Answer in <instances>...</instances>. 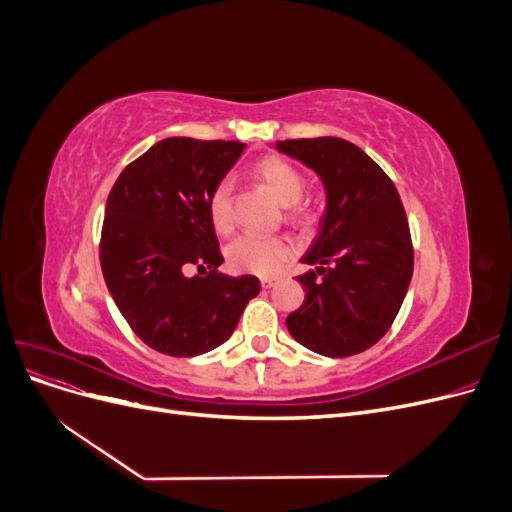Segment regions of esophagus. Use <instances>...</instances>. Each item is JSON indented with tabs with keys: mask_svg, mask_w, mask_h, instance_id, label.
<instances>
[{
	"mask_svg": "<svg viewBox=\"0 0 512 512\" xmlns=\"http://www.w3.org/2000/svg\"><path fill=\"white\" fill-rule=\"evenodd\" d=\"M275 282H277L275 277H262V280H260V286H262V288H273V286H275Z\"/></svg>",
	"mask_w": 512,
	"mask_h": 512,
	"instance_id": "obj_1",
	"label": "esophagus"
}]
</instances>
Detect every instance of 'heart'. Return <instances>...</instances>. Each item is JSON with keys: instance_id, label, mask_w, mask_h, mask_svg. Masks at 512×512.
<instances>
[{"instance_id": "1", "label": "heart", "mask_w": 512, "mask_h": 512, "mask_svg": "<svg viewBox=\"0 0 512 512\" xmlns=\"http://www.w3.org/2000/svg\"><path fill=\"white\" fill-rule=\"evenodd\" d=\"M256 177L284 207H294L305 196L307 183L297 168L280 158H267L256 166ZM209 218L213 228L226 235L232 228V181L226 177L215 185L209 196ZM292 218L305 220V211H294ZM292 243L284 237L241 235L226 247L230 269L269 277L280 273L292 258Z\"/></svg>"}]
</instances>
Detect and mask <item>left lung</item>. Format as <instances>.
<instances>
[{"label":"left lung","instance_id":"8db88e82","mask_svg":"<svg viewBox=\"0 0 512 512\" xmlns=\"http://www.w3.org/2000/svg\"><path fill=\"white\" fill-rule=\"evenodd\" d=\"M312 168L327 205L301 258L303 305L286 318L297 342L331 359L359 354L391 329L412 280L414 252L393 181L363 149L335 136L277 141Z\"/></svg>","mask_w":512,"mask_h":512}]
</instances>
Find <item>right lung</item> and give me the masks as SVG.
<instances>
[{
    "label": "right lung",
    "mask_w": 512,
    "mask_h": 512,
    "mask_svg": "<svg viewBox=\"0 0 512 512\" xmlns=\"http://www.w3.org/2000/svg\"><path fill=\"white\" fill-rule=\"evenodd\" d=\"M245 143L173 136L123 168L106 200L100 265L108 292L143 342L168 356H196L224 344L254 275L218 273L224 262L209 196ZM210 269L190 278L187 269Z\"/></svg>",
    "instance_id": "right-lung-1"
}]
</instances>
